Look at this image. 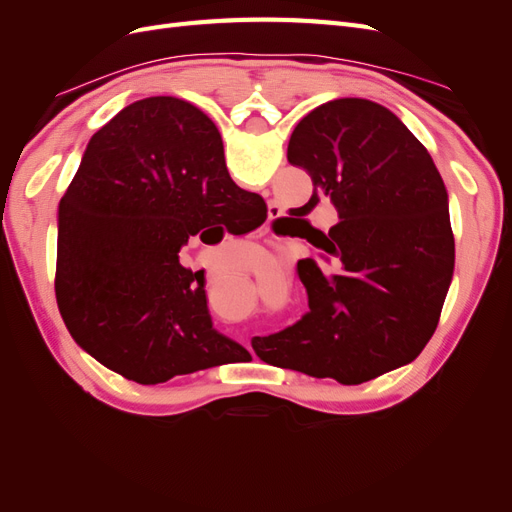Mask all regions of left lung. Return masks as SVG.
I'll return each mask as SVG.
<instances>
[{
	"instance_id": "1",
	"label": "left lung",
	"mask_w": 512,
	"mask_h": 512,
	"mask_svg": "<svg viewBox=\"0 0 512 512\" xmlns=\"http://www.w3.org/2000/svg\"><path fill=\"white\" fill-rule=\"evenodd\" d=\"M288 162L314 183L303 215L324 200L339 222L329 235L312 226L322 262H299L309 312L254 337L256 354L342 384L408 365L438 327L455 269L448 194L429 151L386 106L339 98L297 123Z\"/></svg>"
}]
</instances>
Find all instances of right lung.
I'll return each mask as SVG.
<instances>
[{
	"label": "right lung",
	"mask_w": 512,
	"mask_h": 512,
	"mask_svg": "<svg viewBox=\"0 0 512 512\" xmlns=\"http://www.w3.org/2000/svg\"><path fill=\"white\" fill-rule=\"evenodd\" d=\"M265 220L200 108L170 96L126 106L91 136L57 211L55 294L74 342L138 384L226 363L243 348L213 329L203 275L179 252L207 226Z\"/></svg>",
	"instance_id": "1"
}]
</instances>
